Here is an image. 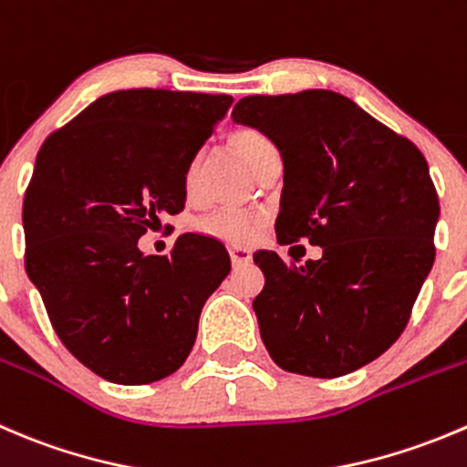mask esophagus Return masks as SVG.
Here are the masks:
<instances>
[{"mask_svg":"<svg viewBox=\"0 0 467 467\" xmlns=\"http://www.w3.org/2000/svg\"><path fill=\"white\" fill-rule=\"evenodd\" d=\"M228 253H230V260H233L234 266L248 265V262L253 260V253L244 246H230Z\"/></svg>","mask_w":467,"mask_h":467,"instance_id":"1","label":"esophagus"}]
</instances>
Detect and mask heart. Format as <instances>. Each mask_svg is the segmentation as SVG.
<instances>
[{"instance_id": "b5f03b06", "label": "heart", "mask_w": 467, "mask_h": 467, "mask_svg": "<svg viewBox=\"0 0 467 467\" xmlns=\"http://www.w3.org/2000/svg\"><path fill=\"white\" fill-rule=\"evenodd\" d=\"M230 146L233 150L242 157L244 164L255 173L260 169L262 160L269 155L271 150H275L274 143L265 137L262 132L251 128L237 130V132L230 137ZM196 180H198V161L193 160L189 164L187 173H184V192L187 196H193L196 192ZM260 219L253 214H244V212L234 210H219L212 212V214L202 216V219L196 221V230L201 234H207L212 239H219V242L228 244H246L251 242L253 237L260 230Z\"/></svg>"}]
</instances>
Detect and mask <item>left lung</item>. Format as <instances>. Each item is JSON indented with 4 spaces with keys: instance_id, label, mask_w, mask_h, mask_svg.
<instances>
[{
    "instance_id": "left-lung-1",
    "label": "left lung",
    "mask_w": 467,
    "mask_h": 467,
    "mask_svg": "<svg viewBox=\"0 0 467 467\" xmlns=\"http://www.w3.org/2000/svg\"><path fill=\"white\" fill-rule=\"evenodd\" d=\"M233 120L260 130L283 157L278 242L324 251L306 265L257 253L262 342L285 372H356L397 342L433 266L441 205L427 160L333 90L251 95Z\"/></svg>"
}]
</instances>
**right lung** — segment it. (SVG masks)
<instances>
[{"instance_id":"right-lung-1","label":"right lung","mask_w":467,"mask_h":467,"mask_svg":"<svg viewBox=\"0 0 467 467\" xmlns=\"http://www.w3.org/2000/svg\"><path fill=\"white\" fill-rule=\"evenodd\" d=\"M230 104V95L113 90L36 157L22 205L26 275L67 351L107 381L173 374L228 275L216 239L180 234L171 255H143L139 239L184 210V173Z\"/></svg>"}]
</instances>
